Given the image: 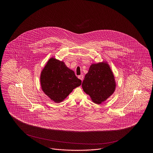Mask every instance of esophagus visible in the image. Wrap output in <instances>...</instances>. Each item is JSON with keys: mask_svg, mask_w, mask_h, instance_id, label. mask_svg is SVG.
<instances>
[{"mask_svg": "<svg viewBox=\"0 0 153 153\" xmlns=\"http://www.w3.org/2000/svg\"><path fill=\"white\" fill-rule=\"evenodd\" d=\"M78 77H79V79H80V80H81V81H82L83 79H84V76H83L82 74H81V75L78 76Z\"/></svg>", "mask_w": 153, "mask_h": 153, "instance_id": "esophagus-1", "label": "esophagus"}]
</instances>
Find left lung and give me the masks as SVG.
I'll use <instances>...</instances> for the list:
<instances>
[{"label": "left lung", "mask_w": 153, "mask_h": 153, "mask_svg": "<svg viewBox=\"0 0 153 153\" xmlns=\"http://www.w3.org/2000/svg\"><path fill=\"white\" fill-rule=\"evenodd\" d=\"M116 87L115 78L109 65L101 62L92 64L82 83L84 91L92 101L101 104L114 92Z\"/></svg>", "instance_id": "left-lung-1"}]
</instances>
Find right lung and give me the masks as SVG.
Masks as SVG:
<instances>
[{
  "label": "right lung",
  "instance_id": "add662e5",
  "mask_svg": "<svg viewBox=\"0 0 153 153\" xmlns=\"http://www.w3.org/2000/svg\"><path fill=\"white\" fill-rule=\"evenodd\" d=\"M41 84L46 95L54 102H59L63 101L75 88L80 86L81 80L64 62L51 58L41 72Z\"/></svg>",
  "mask_w": 153,
  "mask_h": 153
}]
</instances>
